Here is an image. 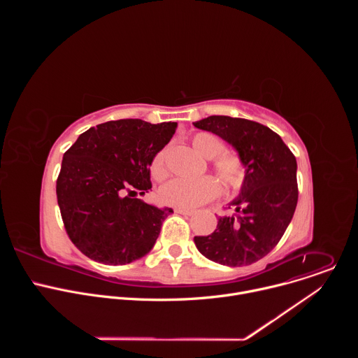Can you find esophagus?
Segmentation results:
<instances>
[{
	"label": "esophagus",
	"mask_w": 358,
	"mask_h": 358,
	"mask_svg": "<svg viewBox=\"0 0 358 358\" xmlns=\"http://www.w3.org/2000/svg\"><path fill=\"white\" fill-rule=\"evenodd\" d=\"M177 214H182V215H192L194 211L192 210H185V208H176L174 210Z\"/></svg>",
	"instance_id": "esophagus-1"
}]
</instances>
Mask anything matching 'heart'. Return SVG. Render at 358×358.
Here are the masks:
<instances>
[{
  "label": "heart",
  "mask_w": 358,
  "mask_h": 358,
  "mask_svg": "<svg viewBox=\"0 0 358 358\" xmlns=\"http://www.w3.org/2000/svg\"><path fill=\"white\" fill-rule=\"evenodd\" d=\"M191 143L199 156L213 160L215 173L228 187L241 185L245 176L242 160L235 152H221L224 144L217 136L211 133H196ZM150 171L157 180L166 176V150L159 151L152 159ZM220 191L221 187L213 177H201L196 180L174 178L160 188L159 195L167 206L188 210L196 208L201 203L214 199Z\"/></svg>",
  "instance_id": "heart-1"
}]
</instances>
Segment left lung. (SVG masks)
<instances>
[{
	"label": "left lung",
	"mask_w": 358,
	"mask_h": 358,
	"mask_svg": "<svg viewBox=\"0 0 358 358\" xmlns=\"http://www.w3.org/2000/svg\"><path fill=\"white\" fill-rule=\"evenodd\" d=\"M231 144L245 176L239 195L229 202L231 217H220L208 236H195L196 249L227 266L250 265L278 245L297 206V163L279 134L239 117L210 116L192 123Z\"/></svg>",
	"instance_id": "1"
}]
</instances>
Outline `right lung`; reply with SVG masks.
<instances>
[{
	"label": "right lung",
	"mask_w": 358,
	"mask_h": 358,
	"mask_svg": "<svg viewBox=\"0 0 358 358\" xmlns=\"http://www.w3.org/2000/svg\"><path fill=\"white\" fill-rule=\"evenodd\" d=\"M177 123L106 122L82 133L64 155L57 181L65 229L87 258L126 265L155 246L171 208L138 198L151 188L150 166Z\"/></svg>",
	"instance_id": "add662e5"
}]
</instances>
